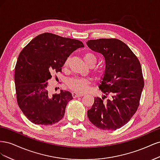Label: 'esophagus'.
I'll list each match as a JSON object with an SVG mask.
<instances>
[{"instance_id": "1", "label": "esophagus", "mask_w": 160, "mask_h": 160, "mask_svg": "<svg viewBox=\"0 0 160 160\" xmlns=\"http://www.w3.org/2000/svg\"><path fill=\"white\" fill-rule=\"evenodd\" d=\"M72 95L74 98H78V97H83L84 95V94L78 93H76V92H72Z\"/></svg>"}]
</instances>
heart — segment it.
Here are the masks:
<instances>
[{
	"instance_id": "b5f03b06",
	"label": "heart",
	"mask_w": 160,
	"mask_h": 160,
	"mask_svg": "<svg viewBox=\"0 0 160 160\" xmlns=\"http://www.w3.org/2000/svg\"><path fill=\"white\" fill-rule=\"evenodd\" d=\"M83 59L89 67L91 65H94L97 62V57L93 52L88 51L83 54ZM69 59H67L64 62L63 68L66 69L68 66ZM95 72L97 74L101 75L103 74V71L96 70ZM91 85V81L88 79L85 78H79V77H74L71 78L67 81V85L68 88L73 91L77 93H84L89 89V87Z\"/></svg>"
}]
</instances>
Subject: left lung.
I'll list each match as a JSON object with an SVG mask.
<instances>
[{
	"instance_id": "8db88e82",
	"label": "left lung",
	"mask_w": 160,
	"mask_h": 160,
	"mask_svg": "<svg viewBox=\"0 0 160 160\" xmlns=\"http://www.w3.org/2000/svg\"><path fill=\"white\" fill-rule=\"evenodd\" d=\"M90 49L103 56L105 71L99 89L104 95L95 98L88 111L90 122L103 130H116L133 117L144 87L141 64L129 47L117 38L89 40Z\"/></svg>"
}]
</instances>
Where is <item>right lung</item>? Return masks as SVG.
<instances>
[{"label": "right lung", "instance_id": "1", "mask_svg": "<svg viewBox=\"0 0 160 160\" xmlns=\"http://www.w3.org/2000/svg\"><path fill=\"white\" fill-rule=\"evenodd\" d=\"M84 45L81 41L50 32L41 34L23 48L14 69L17 100L27 119L37 125H52L63 118L72 99L69 91L48 93L47 81L61 72L71 53Z\"/></svg>", "mask_w": 160, "mask_h": 160}]
</instances>
